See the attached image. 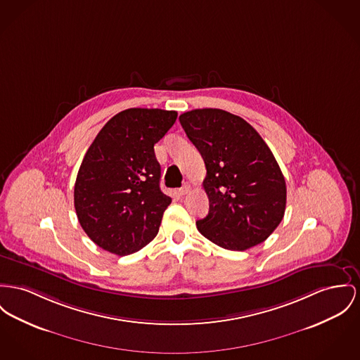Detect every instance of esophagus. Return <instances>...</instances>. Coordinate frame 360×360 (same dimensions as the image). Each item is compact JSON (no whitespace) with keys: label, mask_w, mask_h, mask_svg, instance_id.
Returning <instances> with one entry per match:
<instances>
[{"label":"esophagus","mask_w":360,"mask_h":360,"mask_svg":"<svg viewBox=\"0 0 360 360\" xmlns=\"http://www.w3.org/2000/svg\"><path fill=\"white\" fill-rule=\"evenodd\" d=\"M190 191H191V186L187 183V184H184V186L179 190V193H180L181 196H184V195H187Z\"/></svg>","instance_id":"34e87169"}]
</instances>
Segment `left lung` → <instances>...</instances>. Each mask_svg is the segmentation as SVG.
<instances>
[{
    "label": "left lung",
    "mask_w": 360,
    "mask_h": 360,
    "mask_svg": "<svg viewBox=\"0 0 360 360\" xmlns=\"http://www.w3.org/2000/svg\"><path fill=\"white\" fill-rule=\"evenodd\" d=\"M179 120L207 170L209 214L196 221L198 231L232 251L264 241L287 205L285 179L269 146L247 121L221 109H195Z\"/></svg>",
    "instance_id": "left-lung-1"
}]
</instances>
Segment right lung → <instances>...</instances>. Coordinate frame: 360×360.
Wrapping results in <instances>:
<instances>
[{
  "instance_id": "add662e5",
  "label": "right lung",
  "mask_w": 360,
  "mask_h": 360,
  "mask_svg": "<svg viewBox=\"0 0 360 360\" xmlns=\"http://www.w3.org/2000/svg\"><path fill=\"white\" fill-rule=\"evenodd\" d=\"M177 112L132 108L108 121L77 172L73 202L87 236L101 248L129 255L158 233L172 198L160 188L154 144Z\"/></svg>"
}]
</instances>
